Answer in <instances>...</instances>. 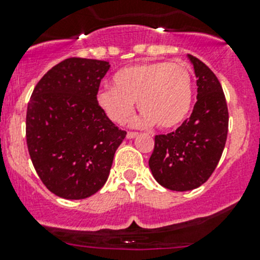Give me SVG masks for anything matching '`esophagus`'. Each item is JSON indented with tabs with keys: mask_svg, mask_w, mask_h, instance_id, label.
<instances>
[{
	"mask_svg": "<svg viewBox=\"0 0 260 260\" xmlns=\"http://www.w3.org/2000/svg\"><path fill=\"white\" fill-rule=\"evenodd\" d=\"M138 136L137 132H128L127 133V138L128 140H132V138H136Z\"/></svg>",
	"mask_w": 260,
	"mask_h": 260,
	"instance_id": "1",
	"label": "esophagus"
}]
</instances>
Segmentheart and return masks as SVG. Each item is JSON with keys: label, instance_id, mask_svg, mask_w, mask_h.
<instances>
[{"label": "heart", "instance_id": "heart-1", "mask_svg": "<svg viewBox=\"0 0 260 260\" xmlns=\"http://www.w3.org/2000/svg\"><path fill=\"white\" fill-rule=\"evenodd\" d=\"M192 78L183 64L166 61L142 62L118 70L112 88L101 90L96 102L112 122L122 124L135 109L137 127L156 125L170 129L187 118L192 107Z\"/></svg>", "mask_w": 260, "mask_h": 260}]
</instances>
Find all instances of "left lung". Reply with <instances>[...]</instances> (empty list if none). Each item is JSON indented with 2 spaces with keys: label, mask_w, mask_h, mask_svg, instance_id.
I'll use <instances>...</instances> for the list:
<instances>
[{
  "label": "left lung",
  "mask_w": 260,
  "mask_h": 260,
  "mask_svg": "<svg viewBox=\"0 0 260 260\" xmlns=\"http://www.w3.org/2000/svg\"><path fill=\"white\" fill-rule=\"evenodd\" d=\"M187 57L198 78V102L191 117L175 132L154 137L148 161L154 180L172 191H190L208 181L224 151L229 125L217 78L198 57Z\"/></svg>",
  "instance_id": "8db88e82"
}]
</instances>
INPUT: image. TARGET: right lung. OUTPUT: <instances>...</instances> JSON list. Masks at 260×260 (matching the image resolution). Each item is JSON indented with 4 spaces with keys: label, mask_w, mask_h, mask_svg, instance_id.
<instances>
[{
    "label": "right lung",
    "mask_w": 260,
    "mask_h": 260,
    "mask_svg": "<svg viewBox=\"0 0 260 260\" xmlns=\"http://www.w3.org/2000/svg\"><path fill=\"white\" fill-rule=\"evenodd\" d=\"M109 68L103 60H64L41 78L28 102V153L40 180L59 198L80 200L101 190L127 135L96 102Z\"/></svg>",
    "instance_id": "1"
}]
</instances>
